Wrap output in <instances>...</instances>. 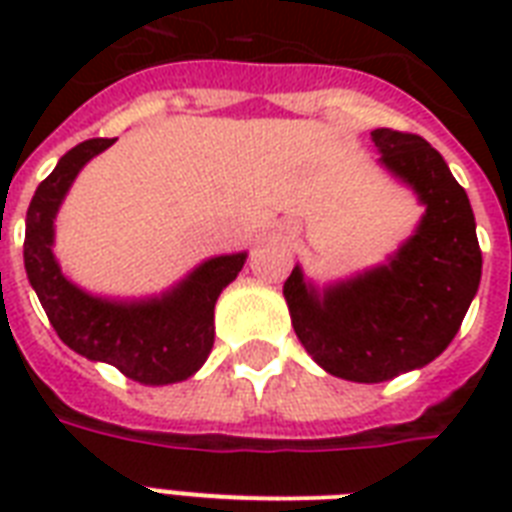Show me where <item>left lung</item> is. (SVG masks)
<instances>
[{"label": "left lung", "instance_id": "obj_1", "mask_svg": "<svg viewBox=\"0 0 512 512\" xmlns=\"http://www.w3.org/2000/svg\"><path fill=\"white\" fill-rule=\"evenodd\" d=\"M377 164L425 207L420 223L382 263L316 284L303 265L284 284L289 319L324 372L385 382L446 350L481 284L476 217L465 188L428 140L374 130Z\"/></svg>", "mask_w": 512, "mask_h": 512}]
</instances>
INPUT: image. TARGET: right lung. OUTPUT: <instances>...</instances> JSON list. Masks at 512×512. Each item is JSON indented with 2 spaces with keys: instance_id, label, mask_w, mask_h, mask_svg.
Returning <instances> with one entry per match:
<instances>
[{
  "instance_id": "1",
  "label": "right lung",
  "mask_w": 512,
  "mask_h": 512,
  "mask_svg": "<svg viewBox=\"0 0 512 512\" xmlns=\"http://www.w3.org/2000/svg\"><path fill=\"white\" fill-rule=\"evenodd\" d=\"M114 140H84L60 156L26 212L23 263L58 337L95 364L116 366L140 385H172L199 372L215 342V303L247 263V252L215 255L146 297H108L79 287L55 257V220L84 164Z\"/></svg>"
}]
</instances>
